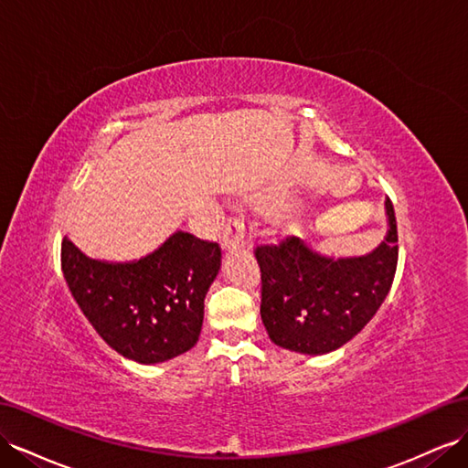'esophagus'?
Wrapping results in <instances>:
<instances>
[{
	"label": "esophagus",
	"mask_w": 468,
	"mask_h": 468,
	"mask_svg": "<svg viewBox=\"0 0 468 468\" xmlns=\"http://www.w3.org/2000/svg\"><path fill=\"white\" fill-rule=\"evenodd\" d=\"M256 234L254 222L250 218H242V217H230L226 218L224 222V232H222V246L226 250L232 248H244L250 244L251 236Z\"/></svg>",
	"instance_id": "obj_1"
}]
</instances>
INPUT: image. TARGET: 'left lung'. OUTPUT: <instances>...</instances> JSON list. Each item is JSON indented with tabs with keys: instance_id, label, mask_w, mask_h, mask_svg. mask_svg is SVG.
Instances as JSON below:
<instances>
[{
	"instance_id": "1",
	"label": "left lung",
	"mask_w": 468,
	"mask_h": 468,
	"mask_svg": "<svg viewBox=\"0 0 468 468\" xmlns=\"http://www.w3.org/2000/svg\"><path fill=\"white\" fill-rule=\"evenodd\" d=\"M386 212L389 232L380 248L364 258H323L295 236L254 248L261 275V321L277 346L326 355L346 345L374 317L398 268L391 200Z\"/></svg>"
}]
</instances>
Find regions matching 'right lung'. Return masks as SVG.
<instances>
[{
    "label": "right lung",
    "mask_w": 468,
    "mask_h": 468,
    "mask_svg": "<svg viewBox=\"0 0 468 468\" xmlns=\"http://www.w3.org/2000/svg\"><path fill=\"white\" fill-rule=\"evenodd\" d=\"M60 265L74 301L104 343L125 358L155 364L197 345L220 246L176 232L140 261L104 263L65 238Z\"/></svg>",
    "instance_id": "right-lung-1"
}]
</instances>
